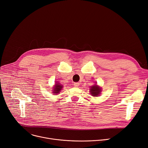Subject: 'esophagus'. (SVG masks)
Returning a JSON list of instances; mask_svg holds the SVG:
<instances>
[{"label":"esophagus","instance_id":"34e87169","mask_svg":"<svg viewBox=\"0 0 148 148\" xmlns=\"http://www.w3.org/2000/svg\"><path fill=\"white\" fill-rule=\"evenodd\" d=\"M79 85H80V83H78V82H76V83H74V86L75 87H79Z\"/></svg>","mask_w":148,"mask_h":148}]
</instances>
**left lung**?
Here are the masks:
<instances>
[{"label":"left lung","mask_w":148,"mask_h":148,"mask_svg":"<svg viewBox=\"0 0 148 148\" xmlns=\"http://www.w3.org/2000/svg\"><path fill=\"white\" fill-rule=\"evenodd\" d=\"M101 88L97 84L91 86L90 89V93L93 97H98L101 94Z\"/></svg>","instance_id":"1"}]
</instances>
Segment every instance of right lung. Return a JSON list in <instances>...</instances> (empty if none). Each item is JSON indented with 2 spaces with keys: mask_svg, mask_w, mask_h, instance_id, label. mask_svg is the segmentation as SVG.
Here are the masks:
<instances>
[{
  "mask_svg": "<svg viewBox=\"0 0 148 148\" xmlns=\"http://www.w3.org/2000/svg\"><path fill=\"white\" fill-rule=\"evenodd\" d=\"M62 88H63V86L57 82L53 88V94H54V95H57Z\"/></svg>",
  "mask_w": 148,
  "mask_h": 148,
  "instance_id": "obj_1",
  "label": "right lung"
}]
</instances>
